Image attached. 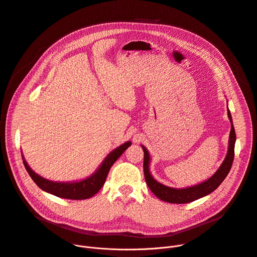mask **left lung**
Segmentation results:
<instances>
[{
	"label": "left lung",
	"mask_w": 257,
	"mask_h": 257,
	"mask_svg": "<svg viewBox=\"0 0 257 257\" xmlns=\"http://www.w3.org/2000/svg\"><path fill=\"white\" fill-rule=\"evenodd\" d=\"M228 117L231 122V132L229 136V146H228V153L223 161L221 167L217 169V171L207 180L196 184L194 186L186 187V188H173L166 186L159 181H157L150 170L151 165V155L149 151L141 145V148L144 153V161H143V171L146 184L150 187L152 192L160 199L170 202V203H188L194 200H197L201 197H204L214 191L222 182L225 180L227 175L229 174L233 161H234V150H235V142H236V133L233 125L232 116L230 113V109L228 108Z\"/></svg>",
	"instance_id": "left-lung-1"
}]
</instances>
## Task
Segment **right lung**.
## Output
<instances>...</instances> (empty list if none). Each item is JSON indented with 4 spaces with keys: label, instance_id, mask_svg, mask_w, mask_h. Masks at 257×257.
<instances>
[{
    "label": "right lung",
    "instance_id": "add662e5",
    "mask_svg": "<svg viewBox=\"0 0 257 257\" xmlns=\"http://www.w3.org/2000/svg\"><path fill=\"white\" fill-rule=\"evenodd\" d=\"M131 143V141H127L109 153L98 166V168L95 170V172L92 173L89 177L73 182L51 181L40 176L39 174H36L34 171H32V169L28 166L27 162L23 157V154L21 156L27 173L34 181L35 184L42 190L61 198L80 200L90 198L99 191V189L104 184L109 169H111L114 163L129 148Z\"/></svg>",
    "mask_w": 257,
    "mask_h": 257
}]
</instances>
